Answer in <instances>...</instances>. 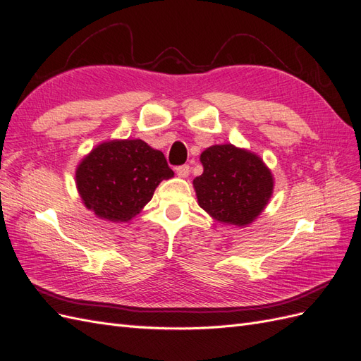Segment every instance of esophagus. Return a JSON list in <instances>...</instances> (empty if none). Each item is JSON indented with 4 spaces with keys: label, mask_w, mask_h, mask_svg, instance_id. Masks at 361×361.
<instances>
[{
    "label": "esophagus",
    "mask_w": 361,
    "mask_h": 361,
    "mask_svg": "<svg viewBox=\"0 0 361 361\" xmlns=\"http://www.w3.org/2000/svg\"><path fill=\"white\" fill-rule=\"evenodd\" d=\"M190 171H191V169H190L188 164H183V166L176 167V173H178L179 178H188Z\"/></svg>",
    "instance_id": "esophagus-1"
}]
</instances>
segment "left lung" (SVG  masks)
I'll return each instance as SVG.
<instances>
[{"label":"left lung","instance_id":"left-lung-1","mask_svg":"<svg viewBox=\"0 0 361 361\" xmlns=\"http://www.w3.org/2000/svg\"><path fill=\"white\" fill-rule=\"evenodd\" d=\"M203 173L192 180L199 206L223 224L247 226L268 204L274 178L256 154L233 145L202 152Z\"/></svg>","mask_w":361,"mask_h":361}]
</instances>
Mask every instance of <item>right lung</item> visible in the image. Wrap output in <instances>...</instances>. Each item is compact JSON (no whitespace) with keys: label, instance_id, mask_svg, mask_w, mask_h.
Wrapping results in <instances>:
<instances>
[{"label":"right lung","instance_id":"obj_1","mask_svg":"<svg viewBox=\"0 0 361 361\" xmlns=\"http://www.w3.org/2000/svg\"><path fill=\"white\" fill-rule=\"evenodd\" d=\"M166 157L143 140H111L96 146L76 167V188L87 209L108 221L133 220L173 178Z\"/></svg>","mask_w":361,"mask_h":361}]
</instances>
